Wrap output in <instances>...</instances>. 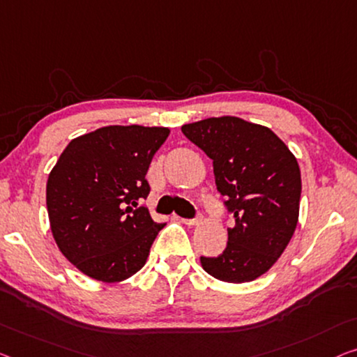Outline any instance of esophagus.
Returning <instances> with one entry per match:
<instances>
[{"label": "esophagus", "mask_w": 357, "mask_h": 357, "mask_svg": "<svg viewBox=\"0 0 357 357\" xmlns=\"http://www.w3.org/2000/svg\"><path fill=\"white\" fill-rule=\"evenodd\" d=\"M179 220L183 221L184 225H188V226H197L200 222V216L192 218V220H188V218H179Z\"/></svg>", "instance_id": "esophagus-1"}]
</instances>
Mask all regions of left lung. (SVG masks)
Masks as SVG:
<instances>
[{
	"mask_svg": "<svg viewBox=\"0 0 357 357\" xmlns=\"http://www.w3.org/2000/svg\"><path fill=\"white\" fill-rule=\"evenodd\" d=\"M181 131L213 160L216 189L236 221L225 252L200 257L202 268L231 284L258 279L295 232L301 197L295 155L269 128L237 116H213Z\"/></svg>",
	"mask_w": 357,
	"mask_h": 357,
	"instance_id": "obj_1",
	"label": "left lung"
}]
</instances>
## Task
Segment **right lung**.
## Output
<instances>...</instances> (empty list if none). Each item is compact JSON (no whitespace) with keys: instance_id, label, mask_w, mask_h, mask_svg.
Listing matches in <instances>:
<instances>
[{"instance_id":"add662e5","label":"right lung","mask_w":357,"mask_h":357,"mask_svg":"<svg viewBox=\"0 0 357 357\" xmlns=\"http://www.w3.org/2000/svg\"><path fill=\"white\" fill-rule=\"evenodd\" d=\"M168 128L104 126L68 142L51 169L46 206L57 247L83 274L121 282L146 264L165 225L137 200Z\"/></svg>"}]
</instances>
